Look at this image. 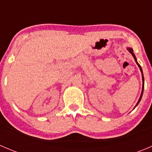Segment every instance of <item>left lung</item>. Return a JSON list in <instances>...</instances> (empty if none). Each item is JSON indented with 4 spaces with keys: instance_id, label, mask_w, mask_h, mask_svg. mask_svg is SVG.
Returning a JSON list of instances; mask_svg holds the SVG:
<instances>
[{
    "instance_id": "8db88e82",
    "label": "left lung",
    "mask_w": 152,
    "mask_h": 152,
    "mask_svg": "<svg viewBox=\"0 0 152 152\" xmlns=\"http://www.w3.org/2000/svg\"><path fill=\"white\" fill-rule=\"evenodd\" d=\"M127 50H128V51L129 52V53H131L132 55V56H133V57H134V60H135V62H136V64H137V66L139 67V68H140V72H141V73H142V91H141V94H140V99H139L138 102H137V103L136 104L135 107H134V108H135L136 107H137V105H138V104L140 103V100H141V99H142V93H143V89H144V77H143V74H142V68H141V66H140V65H139V63H138V62H137V58H136V56H135V55H134V53H133V49L132 48H127Z\"/></svg>"
}]
</instances>
